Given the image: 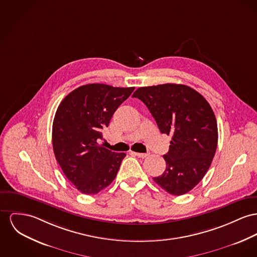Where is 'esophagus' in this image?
<instances>
[{
    "label": "esophagus",
    "instance_id": "34e87169",
    "mask_svg": "<svg viewBox=\"0 0 257 257\" xmlns=\"http://www.w3.org/2000/svg\"><path fill=\"white\" fill-rule=\"evenodd\" d=\"M133 154L136 155L138 158H141V159H144V158H146L149 155L147 154V153H137V152H133Z\"/></svg>",
    "mask_w": 257,
    "mask_h": 257
}]
</instances>
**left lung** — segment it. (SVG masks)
<instances>
[{
    "mask_svg": "<svg viewBox=\"0 0 257 257\" xmlns=\"http://www.w3.org/2000/svg\"><path fill=\"white\" fill-rule=\"evenodd\" d=\"M144 103L162 134L171 136L164 159L166 171L155 182L174 196L188 193L205 176L215 154L217 122L205 97L185 85L139 87L133 94Z\"/></svg>",
    "mask_w": 257,
    "mask_h": 257,
    "instance_id": "1",
    "label": "left lung"
}]
</instances>
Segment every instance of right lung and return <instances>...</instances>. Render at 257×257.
Returning a JSON list of instances; mask_svg holds the SVG:
<instances>
[{
  "mask_svg": "<svg viewBox=\"0 0 257 257\" xmlns=\"http://www.w3.org/2000/svg\"><path fill=\"white\" fill-rule=\"evenodd\" d=\"M134 90L88 84L71 91L58 106L52 123L53 152L67 179L81 193L97 194L115 179L125 154L106 149L98 140Z\"/></svg>",
  "mask_w": 257,
  "mask_h": 257,
  "instance_id": "add662e5",
  "label": "right lung"
}]
</instances>
